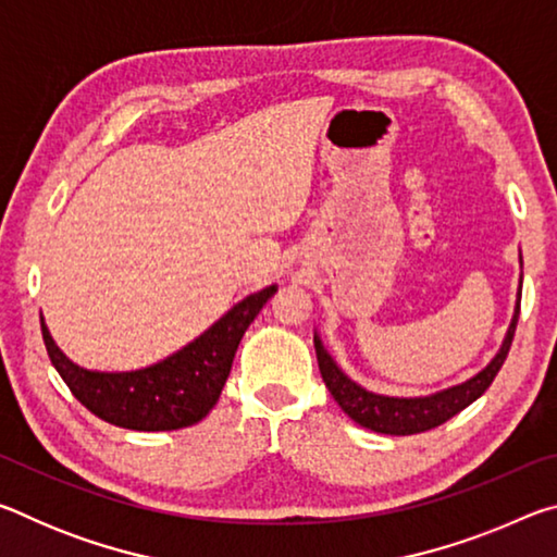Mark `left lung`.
I'll return each mask as SVG.
<instances>
[{"label": "left lung", "instance_id": "1", "mask_svg": "<svg viewBox=\"0 0 557 557\" xmlns=\"http://www.w3.org/2000/svg\"><path fill=\"white\" fill-rule=\"evenodd\" d=\"M518 314H521V287H518V301L511 326H508L504 344L492 358V363H488L484 371H479L474 379L451 385L447 391L425 395V398H388V395H379L361 388V385L354 383L342 369H338L334 358L326 354L322 338L314 334L319 371H322V379L329 393H332L334 400L338 403V408L361 428L383 432V435H418V432H428L442 425V422L455 418L457 412L469 408L476 398H482L484 391L492 385L496 373L502 371V366L506 361L508 348H511L516 334Z\"/></svg>", "mask_w": 557, "mask_h": 557}]
</instances>
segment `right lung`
Listing matches in <instances>:
<instances>
[{"label": "right lung", "instance_id": "right-lung-1", "mask_svg": "<svg viewBox=\"0 0 557 557\" xmlns=\"http://www.w3.org/2000/svg\"><path fill=\"white\" fill-rule=\"evenodd\" d=\"M277 287L270 285L238 301L209 332L149 369L100 373L75 366L61 354L41 319L46 351L71 393L110 425L162 432L196 425L221 398L233 356L245 329L260 314Z\"/></svg>", "mask_w": 557, "mask_h": 557}]
</instances>
